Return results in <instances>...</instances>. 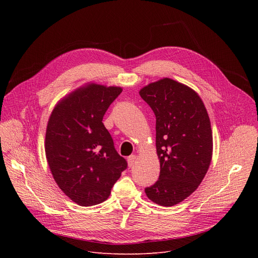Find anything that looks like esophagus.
Listing matches in <instances>:
<instances>
[{
  "label": "esophagus",
  "instance_id": "obj_1",
  "mask_svg": "<svg viewBox=\"0 0 258 258\" xmlns=\"http://www.w3.org/2000/svg\"><path fill=\"white\" fill-rule=\"evenodd\" d=\"M135 162H136V156H135V155H131V156L127 158V163H128V166H130V167L134 166Z\"/></svg>",
  "mask_w": 258,
  "mask_h": 258
}]
</instances>
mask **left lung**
<instances>
[{
	"label": "left lung",
	"mask_w": 258,
	"mask_h": 258,
	"mask_svg": "<svg viewBox=\"0 0 258 258\" xmlns=\"http://www.w3.org/2000/svg\"><path fill=\"white\" fill-rule=\"evenodd\" d=\"M141 98L156 115L158 181L147 198L170 207L190 196L204 179L212 157V131L206 107L190 88L170 78L144 87Z\"/></svg>",
	"instance_id": "8db88e82"
}]
</instances>
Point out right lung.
Returning a JSON list of instances; mask_svg holds the SVG:
<instances>
[{
    "label": "right lung",
    "instance_id": "add662e5",
    "mask_svg": "<svg viewBox=\"0 0 258 258\" xmlns=\"http://www.w3.org/2000/svg\"><path fill=\"white\" fill-rule=\"evenodd\" d=\"M121 92L118 87L88 85L68 95L49 118L45 151L50 170L63 194L80 206L105 201L127 168L102 123Z\"/></svg>",
    "mask_w": 258,
    "mask_h": 258
}]
</instances>
